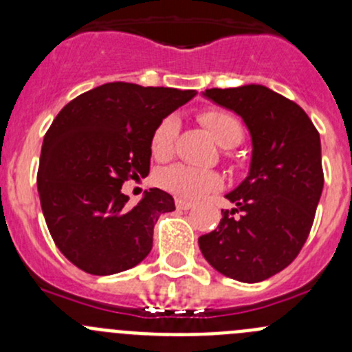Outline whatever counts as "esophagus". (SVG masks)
I'll return each instance as SVG.
<instances>
[{
  "label": "esophagus",
  "instance_id": "1",
  "mask_svg": "<svg viewBox=\"0 0 352 352\" xmlns=\"http://www.w3.org/2000/svg\"><path fill=\"white\" fill-rule=\"evenodd\" d=\"M175 206H177V209H184V211H187V209L192 208L194 204H192V202H190V201H184V199H177Z\"/></svg>",
  "mask_w": 352,
  "mask_h": 352
}]
</instances>
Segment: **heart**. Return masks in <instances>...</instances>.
I'll list each match as a JSON object with an SVG mask.
<instances>
[{
	"instance_id": "b5f03b06",
	"label": "heart",
	"mask_w": 352,
	"mask_h": 352,
	"mask_svg": "<svg viewBox=\"0 0 352 352\" xmlns=\"http://www.w3.org/2000/svg\"><path fill=\"white\" fill-rule=\"evenodd\" d=\"M199 120L204 124L216 141L225 148H233L242 143L243 126L232 112L221 109H208L199 113ZM180 122L175 116H166L160 120L151 134V153L158 160H168L175 150ZM221 175L214 170L196 168V166L175 163L165 166L156 175V184L173 196L196 199L202 194L221 186Z\"/></svg>"
}]
</instances>
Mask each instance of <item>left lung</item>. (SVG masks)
<instances>
[{"mask_svg": "<svg viewBox=\"0 0 352 352\" xmlns=\"http://www.w3.org/2000/svg\"><path fill=\"white\" fill-rule=\"evenodd\" d=\"M204 95L242 117L254 150L248 177L226 194L235 208L221 209L199 248L226 278L264 281L287 267L310 235L324 189L320 134L300 105L262 85Z\"/></svg>", "mask_w": 352, "mask_h": 352, "instance_id": "left-lung-1", "label": "left lung"}]
</instances>
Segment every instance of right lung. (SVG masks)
<instances>
[{"label": "right lung", "mask_w": 352, "mask_h": 352, "mask_svg": "<svg viewBox=\"0 0 352 352\" xmlns=\"http://www.w3.org/2000/svg\"><path fill=\"white\" fill-rule=\"evenodd\" d=\"M194 90L102 85L63 107L44 136L37 187L56 247L71 264L109 276L140 264L153 247L168 192L150 189L136 206L120 192L127 179L150 172L151 134Z\"/></svg>", "instance_id": "1"}]
</instances>
